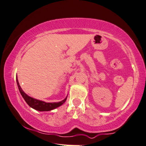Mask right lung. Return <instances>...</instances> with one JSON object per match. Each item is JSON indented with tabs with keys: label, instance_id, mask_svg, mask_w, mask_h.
<instances>
[{
	"label": "right lung",
	"instance_id": "right-lung-1",
	"mask_svg": "<svg viewBox=\"0 0 146 146\" xmlns=\"http://www.w3.org/2000/svg\"><path fill=\"white\" fill-rule=\"evenodd\" d=\"M17 84L18 88H19V90L21 93L22 96H23V99L25 100V102H27V104L29 105V106L32 107V108H34L35 110H39V111H49V110H53L54 108H57V107L61 106L62 104H64V102L67 100V98L63 100L60 101V102H53V103H47L45 102H43V101L38 100L34 99L33 98H31L27 96L26 94L24 92L22 89L20 87L19 84V82H18L17 78L16 79Z\"/></svg>",
	"mask_w": 146,
	"mask_h": 146
}]
</instances>
